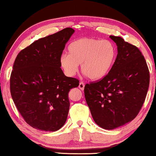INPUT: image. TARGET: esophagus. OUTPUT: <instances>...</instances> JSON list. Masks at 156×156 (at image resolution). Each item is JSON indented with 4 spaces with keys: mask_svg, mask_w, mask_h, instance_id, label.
I'll return each instance as SVG.
<instances>
[{
    "mask_svg": "<svg viewBox=\"0 0 156 156\" xmlns=\"http://www.w3.org/2000/svg\"><path fill=\"white\" fill-rule=\"evenodd\" d=\"M84 86H85L84 83L82 82H80V84H79V88H80L81 90H84Z\"/></svg>",
    "mask_w": 156,
    "mask_h": 156,
    "instance_id": "esophagus-1",
    "label": "esophagus"
}]
</instances>
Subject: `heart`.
<instances>
[{"instance_id": "1", "label": "heart", "mask_w": 156, "mask_h": 156, "mask_svg": "<svg viewBox=\"0 0 156 156\" xmlns=\"http://www.w3.org/2000/svg\"><path fill=\"white\" fill-rule=\"evenodd\" d=\"M67 55L60 57V66L69 76L76 74L81 65L82 71L92 80L104 78L111 71L116 57L114 44L107 40L84 37L72 42Z\"/></svg>"}]
</instances>
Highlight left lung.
<instances>
[{
  "label": "left lung",
  "mask_w": 156,
  "mask_h": 156,
  "mask_svg": "<svg viewBox=\"0 0 156 156\" xmlns=\"http://www.w3.org/2000/svg\"><path fill=\"white\" fill-rule=\"evenodd\" d=\"M109 37L117 45L116 59L102 80L87 84L84 96L94 121L112 130L134 119L146 99L150 74L138 48L121 37Z\"/></svg>",
  "instance_id": "left-lung-1"
}]
</instances>
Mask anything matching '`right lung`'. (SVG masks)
<instances>
[{"label": "right lung", "mask_w": 156, "mask_h": 156, "mask_svg": "<svg viewBox=\"0 0 156 156\" xmlns=\"http://www.w3.org/2000/svg\"><path fill=\"white\" fill-rule=\"evenodd\" d=\"M74 33L67 27L36 40L17 55L10 93L21 116L34 129L56 131L67 120L68 93L79 86V80L64 74L59 60Z\"/></svg>", "instance_id": "right-lung-1"}]
</instances>
